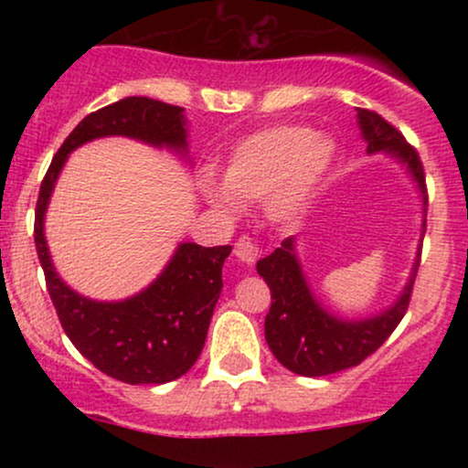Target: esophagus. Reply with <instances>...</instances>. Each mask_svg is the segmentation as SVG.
Wrapping results in <instances>:
<instances>
[{
	"label": "esophagus",
	"mask_w": 468,
	"mask_h": 468,
	"mask_svg": "<svg viewBox=\"0 0 468 468\" xmlns=\"http://www.w3.org/2000/svg\"><path fill=\"white\" fill-rule=\"evenodd\" d=\"M257 255H260V249H257V244L250 238H239L235 241V257H238L239 261L252 264V261L257 260Z\"/></svg>",
	"instance_id": "esophagus-1"
}]
</instances>
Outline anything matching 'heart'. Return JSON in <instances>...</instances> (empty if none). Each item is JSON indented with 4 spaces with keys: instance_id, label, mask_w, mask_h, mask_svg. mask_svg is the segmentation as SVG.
Here are the masks:
<instances>
[{
    "instance_id": "obj_1",
    "label": "heart",
    "mask_w": 468,
    "mask_h": 468,
    "mask_svg": "<svg viewBox=\"0 0 468 468\" xmlns=\"http://www.w3.org/2000/svg\"><path fill=\"white\" fill-rule=\"evenodd\" d=\"M335 163V143L297 122L261 127L229 154L222 186L207 182L204 196L216 211L238 216L239 204L264 200L277 222H292L305 211Z\"/></svg>"
}]
</instances>
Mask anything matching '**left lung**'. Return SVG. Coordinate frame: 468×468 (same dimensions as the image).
<instances>
[{
	"instance_id": "1",
	"label": "left lung",
	"mask_w": 468,
	"mask_h": 468,
	"mask_svg": "<svg viewBox=\"0 0 468 468\" xmlns=\"http://www.w3.org/2000/svg\"><path fill=\"white\" fill-rule=\"evenodd\" d=\"M358 125L367 143V154L385 152L407 165L427 202L424 166L420 155L405 141V136L383 116L361 107ZM257 272L271 288L272 303L264 324L271 352L290 372L299 376H327L363 363L388 341L410 308L418 264L413 266L410 283L394 305L361 321L336 319L321 308L305 283L292 238L283 239L282 249H275V252L257 261Z\"/></svg>"
}]
</instances>
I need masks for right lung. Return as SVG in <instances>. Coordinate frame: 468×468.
Masks as SVG:
<instances>
[{
	"label": "right lung",
	"mask_w": 468,
	"mask_h": 468,
	"mask_svg": "<svg viewBox=\"0 0 468 468\" xmlns=\"http://www.w3.org/2000/svg\"><path fill=\"white\" fill-rule=\"evenodd\" d=\"M182 112L178 105L147 96H127L88 114L52 158L35 208L37 255L63 332L96 369L130 385H163L193 367L222 292V266L230 246L204 249L186 241L147 290L125 302H94L74 292L57 275L46 244L44 216L69 152L103 136H127L186 152Z\"/></svg>",
	"instance_id": "add662e5"
}]
</instances>
